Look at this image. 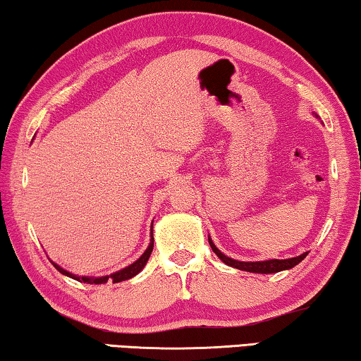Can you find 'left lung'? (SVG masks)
I'll list each match as a JSON object with an SVG mask.
<instances>
[{"label":"left lung","mask_w":361,"mask_h":361,"mask_svg":"<svg viewBox=\"0 0 361 361\" xmlns=\"http://www.w3.org/2000/svg\"><path fill=\"white\" fill-rule=\"evenodd\" d=\"M209 245L212 247V251L217 254V257H219L224 264L230 265V267L240 269V270L252 271V274H276V271L293 269L294 265H298L307 256V254H309V252H304L298 257L283 259V261H280V259H270V261H262V262H240V261H235V259L227 257L226 254H222L219 250H217L216 245L212 243L211 238H209Z\"/></svg>","instance_id":"obj_1"}]
</instances>
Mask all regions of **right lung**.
Here are the masks:
<instances>
[{
	"instance_id": "right-lung-1",
	"label": "right lung",
	"mask_w": 361,
	"mask_h": 361,
	"mask_svg": "<svg viewBox=\"0 0 361 361\" xmlns=\"http://www.w3.org/2000/svg\"><path fill=\"white\" fill-rule=\"evenodd\" d=\"M152 251H153V238H152V243L149 245V247H147V251H145L144 254H142V256H140L134 264L128 265L126 269L116 271V274H111V275H109V276H100V279H87V276L73 275V274H70V271H67V270H63V269L59 267L57 264H54V267H56L59 271H61V274L70 276V279H73V280H76V281H82V283H90V285H102V283H107L109 280H111L114 283H120V281L129 280V279H133V276L137 275L139 271H140L142 269H144V265L147 264V261H149Z\"/></svg>"
}]
</instances>
